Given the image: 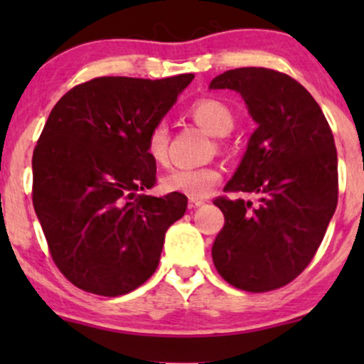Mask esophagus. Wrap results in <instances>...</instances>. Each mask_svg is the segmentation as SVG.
<instances>
[{
    "label": "esophagus",
    "mask_w": 364,
    "mask_h": 364,
    "mask_svg": "<svg viewBox=\"0 0 364 364\" xmlns=\"http://www.w3.org/2000/svg\"><path fill=\"white\" fill-rule=\"evenodd\" d=\"M203 200H196V198H191L190 202H188V207L191 208V210H193V208H198V207H202L203 205Z\"/></svg>",
    "instance_id": "esophagus-1"
}]
</instances>
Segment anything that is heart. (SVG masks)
Returning a JSON list of instances; mask_svg holds the SVG:
<instances>
[{"mask_svg":"<svg viewBox=\"0 0 364 364\" xmlns=\"http://www.w3.org/2000/svg\"><path fill=\"white\" fill-rule=\"evenodd\" d=\"M188 116L198 127L214 136H225L235 128V116L225 104L215 99H198L190 106ZM147 156L159 166L168 164L169 159V129L164 123H157L150 128L145 141ZM220 179V171L214 166L202 168L171 169L162 178V188L169 193H181L190 198H205Z\"/></svg>","mask_w":364,"mask_h":364,"instance_id":"obj_1","label":"heart"}]
</instances>
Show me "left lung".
Listing matches in <instances>:
<instances>
[{
    "mask_svg": "<svg viewBox=\"0 0 364 364\" xmlns=\"http://www.w3.org/2000/svg\"><path fill=\"white\" fill-rule=\"evenodd\" d=\"M210 89L243 95L258 128L224 191L257 193L258 203L217 196L224 228L212 260L225 282L267 292L294 281L310 265L339 196L332 129L315 99L289 75L236 68Z\"/></svg>",
    "mask_w": 364,
    "mask_h": 364,
    "instance_id": "obj_1",
    "label": "left lung"
}]
</instances>
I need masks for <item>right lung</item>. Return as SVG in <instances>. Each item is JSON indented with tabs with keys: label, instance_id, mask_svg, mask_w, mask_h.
<instances>
[{
	"label": "right lung",
	"instance_id": "obj_1",
	"mask_svg": "<svg viewBox=\"0 0 364 364\" xmlns=\"http://www.w3.org/2000/svg\"><path fill=\"white\" fill-rule=\"evenodd\" d=\"M193 77L92 78L53 107L32 156V202L53 262L73 286L112 298L156 272L188 198L139 193L157 183L145 141Z\"/></svg>",
	"mask_w": 364,
	"mask_h": 364
}]
</instances>
